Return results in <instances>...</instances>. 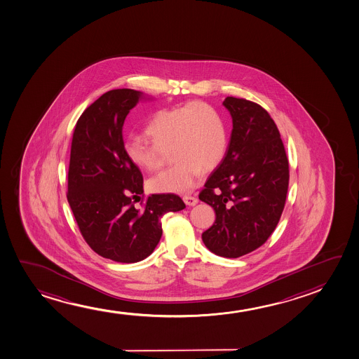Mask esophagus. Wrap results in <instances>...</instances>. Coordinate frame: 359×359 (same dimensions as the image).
<instances>
[{"label":"esophagus","mask_w":359,"mask_h":359,"mask_svg":"<svg viewBox=\"0 0 359 359\" xmlns=\"http://www.w3.org/2000/svg\"><path fill=\"white\" fill-rule=\"evenodd\" d=\"M183 201H184V203H186L187 205H191V207L196 205L198 203L197 198L193 197V196H184V197H183Z\"/></svg>","instance_id":"obj_1"}]
</instances>
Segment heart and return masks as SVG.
I'll use <instances>...</instances> for the list:
<instances>
[{
	"label": "heart",
	"instance_id": "obj_1",
	"mask_svg": "<svg viewBox=\"0 0 359 359\" xmlns=\"http://www.w3.org/2000/svg\"><path fill=\"white\" fill-rule=\"evenodd\" d=\"M145 135L129 137L123 149L128 160L144 171L161 166L166 154L176 162L152 176L147 186L157 193H187L197 186L203 168L212 170L226 152L229 134L217 109L203 102L157 111L147 121Z\"/></svg>",
	"mask_w": 359,
	"mask_h": 359
}]
</instances>
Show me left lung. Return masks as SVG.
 <instances>
[{
	"label": "left lung",
	"instance_id": "8db88e82",
	"mask_svg": "<svg viewBox=\"0 0 359 359\" xmlns=\"http://www.w3.org/2000/svg\"><path fill=\"white\" fill-rule=\"evenodd\" d=\"M222 104L233 118V132L225 157L199 193L217 215L202 238L217 256L238 258L262 246L277 226L288 193L289 162L264 108L236 97Z\"/></svg>",
	"mask_w": 359,
	"mask_h": 359
}]
</instances>
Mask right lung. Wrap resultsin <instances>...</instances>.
Returning a JSON list of instances; mask_svg holds the SVG:
<instances>
[{
    "label": "right lung",
    "instance_id": "add662e5",
    "mask_svg": "<svg viewBox=\"0 0 359 359\" xmlns=\"http://www.w3.org/2000/svg\"><path fill=\"white\" fill-rule=\"evenodd\" d=\"M142 92L130 88L102 95L76 123L67 173V202L88 246L100 256L135 263L155 250L162 235L161 217L186 208L172 194L144 193L142 175L124 154L123 126Z\"/></svg>",
    "mask_w": 359,
    "mask_h": 359
}]
</instances>
